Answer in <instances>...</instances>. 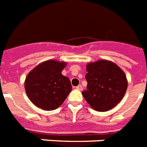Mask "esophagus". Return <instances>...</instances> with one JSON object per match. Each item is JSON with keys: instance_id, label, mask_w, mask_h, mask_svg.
Instances as JSON below:
<instances>
[{"instance_id": "esophagus-1", "label": "esophagus", "mask_w": 147, "mask_h": 147, "mask_svg": "<svg viewBox=\"0 0 147 147\" xmlns=\"http://www.w3.org/2000/svg\"><path fill=\"white\" fill-rule=\"evenodd\" d=\"M76 88L77 89V90H79V91H82V86H81V85H79V86H76Z\"/></svg>"}]
</instances>
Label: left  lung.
I'll return each instance as SVG.
<instances>
[{
  "label": "left lung",
  "mask_w": 147,
  "mask_h": 147,
  "mask_svg": "<svg viewBox=\"0 0 147 147\" xmlns=\"http://www.w3.org/2000/svg\"><path fill=\"white\" fill-rule=\"evenodd\" d=\"M87 90L82 91L85 100L98 111L111 109L120 102L128 86L125 73L115 63L99 60L86 65Z\"/></svg>",
  "instance_id": "left-lung-1"
}]
</instances>
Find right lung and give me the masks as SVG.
Returning a JSON list of instances; mask_svg holds the SVG:
<instances>
[{
    "label": "right lung",
    "mask_w": 147,
    "mask_h": 147,
    "mask_svg": "<svg viewBox=\"0 0 147 147\" xmlns=\"http://www.w3.org/2000/svg\"><path fill=\"white\" fill-rule=\"evenodd\" d=\"M66 62L47 60L27 74L24 82L27 96L35 106L46 111L56 109L72 91L68 77L61 74Z\"/></svg>",
    "instance_id": "add662e5"
}]
</instances>
